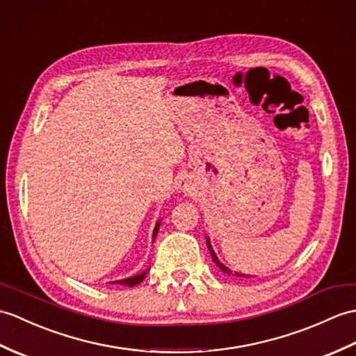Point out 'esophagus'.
I'll list each match as a JSON object with an SVG mask.
<instances>
[{"label":"esophagus","instance_id":"esophagus-1","mask_svg":"<svg viewBox=\"0 0 356 356\" xmlns=\"http://www.w3.org/2000/svg\"><path fill=\"white\" fill-rule=\"evenodd\" d=\"M179 188L181 189V191H186V189H188V184H186V181H181Z\"/></svg>","mask_w":356,"mask_h":356}]
</instances>
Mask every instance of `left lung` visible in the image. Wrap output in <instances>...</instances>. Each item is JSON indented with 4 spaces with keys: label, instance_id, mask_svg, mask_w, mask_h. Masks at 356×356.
I'll list each match as a JSON object with an SVG mask.
<instances>
[{
    "label": "left lung",
    "instance_id": "left-lung-1",
    "mask_svg": "<svg viewBox=\"0 0 356 356\" xmlns=\"http://www.w3.org/2000/svg\"><path fill=\"white\" fill-rule=\"evenodd\" d=\"M206 244H208V249H209V252H211V256H212V261L213 262H216L217 264V267L222 271V273H226V275L227 276H230V277H239V279H241V277H250V276H245V275H241V273H235V271H232V270H229L227 267H225V266H222V264L218 261V258H217V254L216 253H213V250H212V245H211V243H209V239L208 238H206Z\"/></svg>",
    "mask_w": 356,
    "mask_h": 356
}]
</instances>
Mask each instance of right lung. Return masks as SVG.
<instances>
[{"mask_svg":"<svg viewBox=\"0 0 356 356\" xmlns=\"http://www.w3.org/2000/svg\"><path fill=\"white\" fill-rule=\"evenodd\" d=\"M159 225H161V221H159L158 225H156V227H154L153 238H156V235H158V232H159ZM145 275H147V271L140 273V275H138V276H134V277L122 279V280H117V284H120V285H127V286H135V285H138V284L143 282L144 277H145Z\"/></svg>","mask_w":356,"mask_h":356,"instance_id":"1","label":"right lung"}]
</instances>
